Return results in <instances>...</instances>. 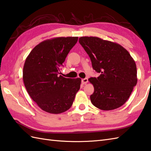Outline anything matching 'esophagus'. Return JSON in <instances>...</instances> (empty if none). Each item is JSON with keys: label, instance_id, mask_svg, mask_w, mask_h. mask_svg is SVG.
<instances>
[{"label": "esophagus", "instance_id": "34e87169", "mask_svg": "<svg viewBox=\"0 0 151 151\" xmlns=\"http://www.w3.org/2000/svg\"><path fill=\"white\" fill-rule=\"evenodd\" d=\"M88 82V78H84V79H82V83L83 84H87Z\"/></svg>", "mask_w": 151, "mask_h": 151}]
</instances>
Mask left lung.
<instances>
[{"label": "left lung", "mask_w": 151, "mask_h": 151, "mask_svg": "<svg viewBox=\"0 0 151 151\" xmlns=\"http://www.w3.org/2000/svg\"><path fill=\"white\" fill-rule=\"evenodd\" d=\"M79 43L90 58L93 69L100 73L89 81L93 85L91 103L102 110L121 107L137 84L135 61L119 44L97 37H81Z\"/></svg>", "instance_id": "left-lung-1"}]
</instances>
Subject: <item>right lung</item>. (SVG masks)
I'll return each instance as SVG.
<instances>
[{"label":"right lung","mask_w":151,"mask_h":151,"mask_svg":"<svg viewBox=\"0 0 151 151\" xmlns=\"http://www.w3.org/2000/svg\"><path fill=\"white\" fill-rule=\"evenodd\" d=\"M78 37L47 40L35 47L25 60L22 78L28 93L41 110L58 114L71 107L81 79L60 75L70 50Z\"/></svg>","instance_id":"obj_1"}]
</instances>
